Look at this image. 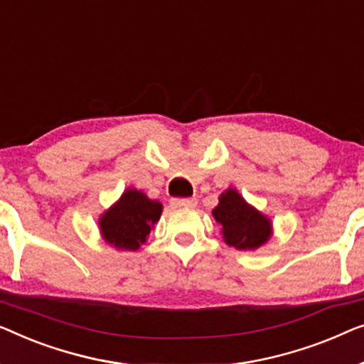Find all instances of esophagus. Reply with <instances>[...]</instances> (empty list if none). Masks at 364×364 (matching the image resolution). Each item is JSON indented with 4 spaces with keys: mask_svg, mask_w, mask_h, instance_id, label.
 I'll list each match as a JSON object with an SVG mask.
<instances>
[{
    "mask_svg": "<svg viewBox=\"0 0 364 364\" xmlns=\"http://www.w3.org/2000/svg\"><path fill=\"white\" fill-rule=\"evenodd\" d=\"M198 204V201L194 198H173L171 199V206L175 208H194Z\"/></svg>",
    "mask_w": 364,
    "mask_h": 364,
    "instance_id": "34e87169",
    "label": "esophagus"
}]
</instances>
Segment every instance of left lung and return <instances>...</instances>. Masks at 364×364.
<instances>
[{
	"label": "left lung",
	"instance_id": "1",
	"mask_svg": "<svg viewBox=\"0 0 364 364\" xmlns=\"http://www.w3.org/2000/svg\"><path fill=\"white\" fill-rule=\"evenodd\" d=\"M213 216L221 226L224 242L234 249L255 250L272 237V221L234 188L221 193Z\"/></svg>",
	"mask_w": 364,
	"mask_h": 364
}]
</instances>
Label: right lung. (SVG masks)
Returning a JSON list of instances; mask_svg holds the SVG:
<instances>
[{
  "mask_svg": "<svg viewBox=\"0 0 364 364\" xmlns=\"http://www.w3.org/2000/svg\"><path fill=\"white\" fill-rule=\"evenodd\" d=\"M163 204L150 199L135 188L124 194L99 218L102 239L117 250H136L146 242L148 234L158 223Z\"/></svg>",
  "mask_w": 364,
  "mask_h": 364,
  "instance_id": "1",
  "label": "right lung"
}]
</instances>
